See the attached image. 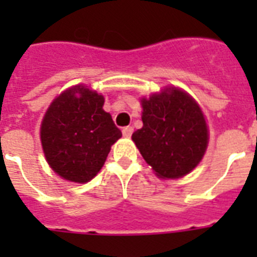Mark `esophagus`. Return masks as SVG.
<instances>
[{
    "instance_id": "esophagus-1",
    "label": "esophagus",
    "mask_w": 257,
    "mask_h": 257,
    "mask_svg": "<svg viewBox=\"0 0 257 257\" xmlns=\"http://www.w3.org/2000/svg\"><path fill=\"white\" fill-rule=\"evenodd\" d=\"M132 133H133L132 126H125V128H122V135H124L125 137H131L132 136Z\"/></svg>"
}]
</instances>
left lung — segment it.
Instances as JSON below:
<instances>
[{
	"mask_svg": "<svg viewBox=\"0 0 257 257\" xmlns=\"http://www.w3.org/2000/svg\"><path fill=\"white\" fill-rule=\"evenodd\" d=\"M141 105L143 128L132 135L141 156L163 179L189 173L208 144L207 122L199 105L176 88L143 98Z\"/></svg>",
	"mask_w": 257,
	"mask_h": 257,
	"instance_id": "obj_1",
	"label": "left lung"
}]
</instances>
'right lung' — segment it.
I'll list each match as a JSON object with an SVG mask.
<instances>
[{
	"instance_id": "right-lung-1",
	"label": "right lung",
	"mask_w": 257,
	"mask_h": 257,
	"mask_svg": "<svg viewBox=\"0 0 257 257\" xmlns=\"http://www.w3.org/2000/svg\"><path fill=\"white\" fill-rule=\"evenodd\" d=\"M102 105L101 94L77 85L61 93L46 110L41 124L42 149L62 179L74 183L92 180L121 137Z\"/></svg>"
}]
</instances>
